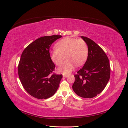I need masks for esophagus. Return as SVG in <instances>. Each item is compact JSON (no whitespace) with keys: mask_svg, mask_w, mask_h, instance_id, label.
Returning a JSON list of instances; mask_svg holds the SVG:
<instances>
[{"mask_svg":"<svg viewBox=\"0 0 128 128\" xmlns=\"http://www.w3.org/2000/svg\"><path fill=\"white\" fill-rule=\"evenodd\" d=\"M63 77H64V78H67V77H68V75H63Z\"/></svg>","mask_w":128,"mask_h":128,"instance_id":"1","label":"esophagus"}]
</instances>
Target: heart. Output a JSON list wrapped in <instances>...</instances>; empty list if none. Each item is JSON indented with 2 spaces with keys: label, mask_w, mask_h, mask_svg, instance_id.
Segmentation results:
<instances>
[{
  "label": "heart",
  "mask_w": 128,
  "mask_h": 128,
  "mask_svg": "<svg viewBox=\"0 0 128 128\" xmlns=\"http://www.w3.org/2000/svg\"><path fill=\"white\" fill-rule=\"evenodd\" d=\"M56 48L51 51L50 58L56 65H58L66 56L67 60L58 68V71L64 74L71 72L75 65L80 66L86 60L88 47L86 42L82 39L65 37L57 43Z\"/></svg>",
  "instance_id": "1"
}]
</instances>
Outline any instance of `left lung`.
Here are the masks:
<instances>
[{"mask_svg":"<svg viewBox=\"0 0 128 128\" xmlns=\"http://www.w3.org/2000/svg\"><path fill=\"white\" fill-rule=\"evenodd\" d=\"M88 46V56L83 67L74 75L72 88L78 96L92 98L104 90L110 79V65L105 52L88 37L82 36Z\"/></svg>","mask_w":128,"mask_h":128,"instance_id":"1","label":"left lung"}]
</instances>
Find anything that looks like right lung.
Returning <instances> with one entry per match:
<instances>
[{"label":"right lung","instance_id":"add662e5","mask_svg":"<svg viewBox=\"0 0 128 128\" xmlns=\"http://www.w3.org/2000/svg\"><path fill=\"white\" fill-rule=\"evenodd\" d=\"M61 35L41 37L24 50L18 66L19 78L23 88L36 98L46 99L58 90L62 74L53 73L55 66L52 60L50 48Z\"/></svg>","mask_w":128,"mask_h":128}]
</instances>
